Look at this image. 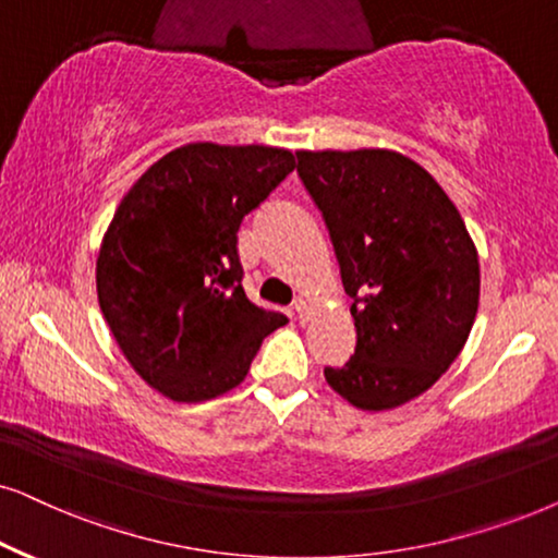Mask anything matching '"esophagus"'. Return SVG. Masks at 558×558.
<instances>
[{
  "instance_id": "obj_1",
  "label": "esophagus",
  "mask_w": 558,
  "mask_h": 558,
  "mask_svg": "<svg viewBox=\"0 0 558 558\" xmlns=\"http://www.w3.org/2000/svg\"><path fill=\"white\" fill-rule=\"evenodd\" d=\"M294 315H296V320L300 323H307L310 320V305L305 300H296L294 302Z\"/></svg>"
}]
</instances>
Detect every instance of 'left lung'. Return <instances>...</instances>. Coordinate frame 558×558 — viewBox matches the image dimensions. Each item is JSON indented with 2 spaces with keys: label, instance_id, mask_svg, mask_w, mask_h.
<instances>
[{
  "label": "left lung",
  "instance_id": "1",
  "mask_svg": "<svg viewBox=\"0 0 558 558\" xmlns=\"http://www.w3.org/2000/svg\"><path fill=\"white\" fill-rule=\"evenodd\" d=\"M296 161L356 325V351L325 381L359 410L400 408L464 349L480 307L476 245L436 179L397 150H296Z\"/></svg>",
  "mask_w": 558,
  "mask_h": 558
}]
</instances>
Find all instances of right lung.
<instances>
[{"instance_id":"obj_1","label":"right lung","mask_w":558,"mask_h":558,"mask_svg":"<svg viewBox=\"0 0 558 558\" xmlns=\"http://www.w3.org/2000/svg\"><path fill=\"white\" fill-rule=\"evenodd\" d=\"M294 166L287 148L186 143L114 209L97 256L99 307L128 364L169 400L235 389L287 323L245 296L238 230Z\"/></svg>"}]
</instances>
